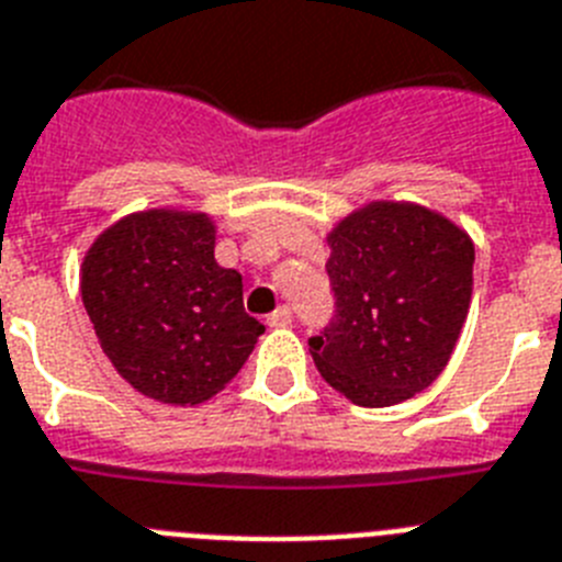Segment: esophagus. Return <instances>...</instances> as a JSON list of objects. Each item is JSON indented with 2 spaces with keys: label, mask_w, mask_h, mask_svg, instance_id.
Returning <instances> with one entry per match:
<instances>
[{
  "label": "esophagus",
  "mask_w": 562,
  "mask_h": 562,
  "mask_svg": "<svg viewBox=\"0 0 562 562\" xmlns=\"http://www.w3.org/2000/svg\"><path fill=\"white\" fill-rule=\"evenodd\" d=\"M291 322H294V311L288 308V305H280L274 314L268 316V325H271V328H285V325H291Z\"/></svg>",
  "instance_id": "1"
}]
</instances>
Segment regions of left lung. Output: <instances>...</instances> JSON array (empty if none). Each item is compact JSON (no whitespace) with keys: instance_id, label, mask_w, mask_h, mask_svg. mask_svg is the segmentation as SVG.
<instances>
[{"instance_id":"1","label":"left lung","mask_w":562,"mask_h":562,"mask_svg":"<svg viewBox=\"0 0 562 562\" xmlns=\"http://www.w3.org/2000/svg\"><path fill=\"white\" fill-rule=\"evenodd\" d=\"M334 316L311 336L322 379L362 407L407 402L450 362L472 300L475 246L413 203H370L328 237Z\"/></svg>"}]
</instances>
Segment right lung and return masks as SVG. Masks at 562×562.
<instances>
[{"label":"right lung","mask_w":562,"mask_h":562,"mask_svg":"<svg viewBox=\"0 0 562 562\" xmlns=\"http://www.w3.org/2000/svg\"><path fill=\"white\" fill-rule=\"evenodd\" d=\"M81 300L126 382L166 404H200L240 373L266 325L243 308V277L214 262L206 214L140 212L85 257Z\"/></svg>","instance_id":"add662e5"}]
</instances>
